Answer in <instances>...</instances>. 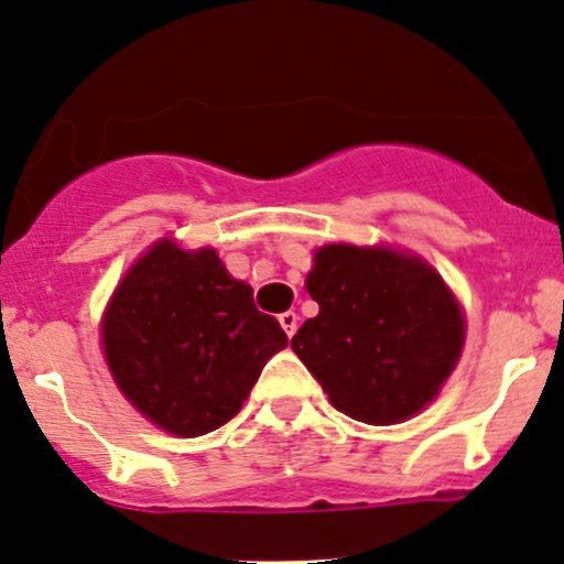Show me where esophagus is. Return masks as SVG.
Wrapping results in <instances>:
<instances>
[{"label": "esophagus", "mask_w": 564, "mask_h": 564, "mask_svg": "<svg viewBox=\"0 0 564 564\" xmlns=\"http://www.w3.org/2000/svg\"><path fill=\"white\" fill-rule=\"evenodd\" d=\"M278 322H281L283 333H286L289 338H292V335L297 333V327H300V316L294 314V311H286V314H281V316H278Z\"/></svg>", "instance_id": "34e87169"}]
</instances>
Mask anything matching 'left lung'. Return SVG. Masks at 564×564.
Masks as SVG:
<instances>
[{
    "label": "left lung",
    "mask_w": 564,
    "mask_h": 564,
    "mask_svg": "<svg viewBox=\"0 0 564 564\" xmlns=\"http://www.w3.org/2000/svg\"><path fill=\"white\" fill-rule=\"evenodd\" d=\"M318 303L292 349L338 412L368 425L417 414L451 377L464 316L425 261L388 248L324 246L305 281Z\"/></svg>",
    "instance_id": "left-lung-1"
}]
</instances>
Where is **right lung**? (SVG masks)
Masks as SVG:
<instances>
[{
  "label": "right lung",
  "mask_w": 564,
  "mask_h": 564,
  "mask_svg": "<svg viewBox=\"0 0 564 564\" xmlns=\"http://www.w3.org/2000/svg\"><path fill=\"white\" fill-rule=\"evenodd\" d=\"M286 344L281 324L256 308L253 289L235 281L213 248L180 250L172 240L135 261L104 318L119 390L176 436L229 423Z\"/></svg>",
  "instance_id": "1"
}]
</instances>
